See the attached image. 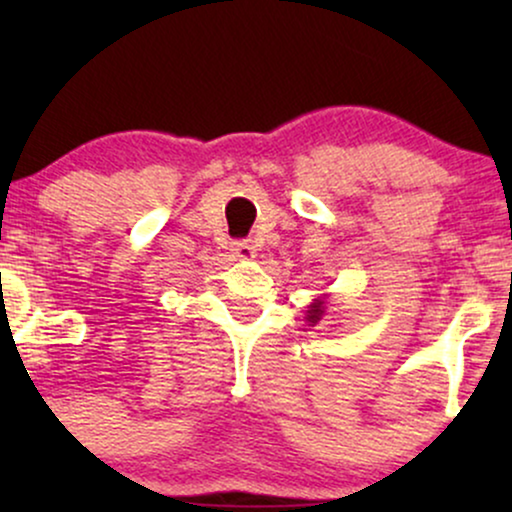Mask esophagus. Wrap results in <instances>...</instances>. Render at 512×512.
<instances>
[{"instance_id":"obj_1","label":"esophagus","mask_w":512,"mask_h":512,"mask_svg":"<svg viewBox=\"0 0 512 512\" xmlns=\"http://www.w3.org/2000/svg\"><path fill=\"white\" fill-rule=\"evenodd\" d=\"M235 256L237 258H247V261H249V258H254L256 256V249H254V244H251V242H247V240H242V242H235Z\"/></svg>"}]
</instances>
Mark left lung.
<instances>
[{
  "instance_id": "8db88e82",
  "label": "left lung",
  "mask_w": 512,
  "mask_h": 512,
  "mask_svg": "<svg viewBox=\"0 0 512 512\" xmlns=\"http://www.w3.org/2000/svg\"><path fill=\"white\" fill-rule=\"evenodd\" d=\"M321 314H324V303H321V300H317V303H312V307H310V314H307V321H310V324L314 326V324H317V321L321 319Z\"/></svg>"
}]
</instances>
